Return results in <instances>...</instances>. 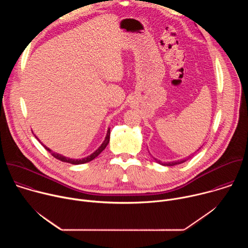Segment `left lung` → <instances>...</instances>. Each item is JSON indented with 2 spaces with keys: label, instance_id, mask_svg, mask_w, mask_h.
I'll use <instances>...</instances> for the list:
<instances>
[{
  "label": "left lung",
  "instance_id": "obj_1",
  "mask_svg": "<svg viewBox=\"0 0 248 248\" xmlns=\"http://www.w3.org/2000/svg\"><path fill=\"white\" fill-rule=\"evenodd\" d=\"M200 149V148H199ZM198 149V150H199ZM197 150V151H198ZM190 157H187V158H185V159H183V160H181V161H174V162H169V163H166V164H163V163H161L160 161H157L159 164H161V165H163V166H174V165H179V164H182V163H184V162H186V161H187L188 159H189ZM156 160V159H155Z\"/></svg>",
  "mask_w": 248,
  "mask_h": 248
}]
</instances>
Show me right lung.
<instances>
[{
  "instance_id": "right-lung-1",
  "label": "right lung",
  "mask_w": 248,
  "mask_h": 248,
  "mask_svg": "<svg viewBox=\"0 0 248 248\" xmlns=\"http://www.w3.org/2000/svg\"><path fill=\"white\" fill-rule=\"evenodd\" d=\"M110 133H111V131H110V128H108V131H107V134H106V137H105V140L103 141V143L100 145V147L95 151V152H93L91 155H89V156H87V157H85V158H82V159H70V158H67V157H64V156H62V155H61V154H59V153H56V152H53L51 149H49L47 146H45L44 144H42L44 147H45V149L47 150V151H49L50 153H51V155L53 156V157H55L56 159H58V160H60V161H62V162H65V163H69V164H73V165H80V164H84V163H88V162H90V161H92L93 159H95L105 148H106V146H107L108 144H109V142H110ZM36 137V136H35ZM37 138V137H36ZM38 139V138H37ZM39 140V139H38ZM40 141V140H39Z\"/></svg>"
}]
</instances>
